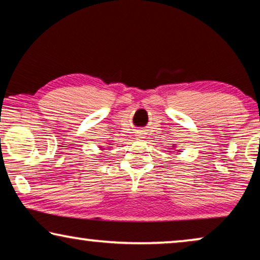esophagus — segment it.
Masks as SVG:
<instances>
[{
    "label": "esophagus",
    "instance_id": "obj_1",
    "mask_svg": "<svg viewBox=\"0 0 260 260\" xmlns=\"http://www.w3.org/2000/svg\"><path fill=\"white\" fill-rule=\"evenodd\" d=\"M143 134H145V133H142V132L140 131V132H138V135H137V137H139V138H143Z\"/></svg>",
    "mask_w": 260,
    "mask_h": 260
}]
</instances>
